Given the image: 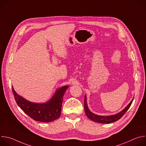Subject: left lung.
<instances>
[{
	"instance_id": "1",
	"label": "left lung",
	"mask_w": 146,
	"mask_h": 146,
	"mask_svg": "<svg viewBox=\"0 0 146 146\" xmlns=\"http://www.w3.org/2000/svg\"><path fill=\"white\" fill-rule=\"evenodd\" d=\"M133 99H132V100L129 103V105L123 110H122L121 112H119L116 114L111 115L109 116H102V115H98L95 114H94L90 110V109L88 108V105L87 103V98H86V96L85 95L84 110H85L86 114L87 116L88 117V118H89L92 121L98 122V123H110L118 121L124 115V114L127 112V111L130 108L131 104L133 102Z\"/></svg>"
}]
</instances>
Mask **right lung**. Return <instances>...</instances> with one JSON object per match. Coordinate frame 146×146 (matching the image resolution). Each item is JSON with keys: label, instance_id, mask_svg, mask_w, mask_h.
I'll return each mask as SVG.
<instances>
[{"label": "right lung", "instance_id": "right-lung-1", "mask_svg": "<svg viewBox=\"0 0 146 146\" xmlns=\"http://www.w3.org/2000/svg\"><path fill=\"white\" fill-rule=\"evenodd\" d=\"M69 86L58 89L47 102L36 103L31 102L18 95L12 87V91L18 106L28 116L37 121L49 122L58 119L61 114L63 97Z\"/></svg>", "mask_w": 146, "mask_h": 146}]
</instances>
